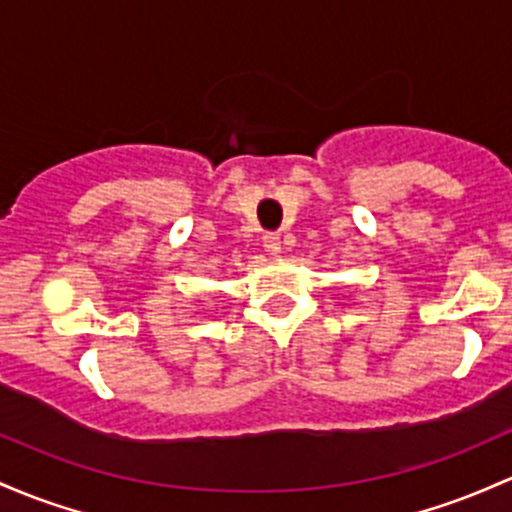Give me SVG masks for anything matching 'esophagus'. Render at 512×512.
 <instances>
[{"label":"esophagus","instance_id":"34e87169","mask_svg":"<svg viewBox=\"0 0 512 512\" xmlns=\"http://www.w3.org/2000/svg\"><path fill=\"white\" fill-rule=\"evenodd\" d=\"M262 245H265V250L269 252V255H279V252H282V238H279L277 233L262 235Z\"/></svg>","mask_w":512,"mask_h":512}]
</instances>
